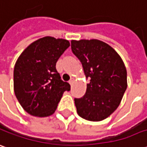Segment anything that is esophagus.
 <instances>
[{
    "instance_id": "obj_1",
    "label": "esophagus",
    "mask_w": 147,
    "mask_h": 147,
    "mask_svg": "<svg viewBox=\"0 0 147 147\" xmlns=\"http://www.w3.org/2000/svg\"><path fill=\"white\" fill-rule=\"evenodd\" d=\"M74 81H75V79L71 77V80H69V84H71V85H72V84H73Z\"/></svg>"
}]
</instances>
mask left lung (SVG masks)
Masks as SVG:
<instances>
[{
  "label": "left lung",
  "mask_w": 147,
  "mask_h": 147,
  "mask_svg": "<svg viewBox=\"0 0 147 147\" xmlns=\"http://www.w3.org/2000/svg\"><path fill=\"white\" fill-rule=\"evenodd\" d=\"M71 44L90 79L85 94L74 99L78 114L88 121H102L120 105L127 88L126 68L115 50L104 42L72 40Z\"/></svg>",
  "instance_id": "8db88e82"
}]
</instances>
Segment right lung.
Here are the masks:
<instances>
[{"label":"right lung","instance_id":"1","mask_svg":"<svg viewBox=\"0 0 147 147\" xmlns=\"http://www.w3.org/2000/svg\"><path fill=\"white\" fill-rule=\"evenodd\" d=\"M69 47L67 40L44 37L31 43L18 59L13 70L14 92L20 105L30 115L53 114L63 93L71 89L55 67Z\"/></svg>","mask_w":147,"mask_h":147}]
</instances>
